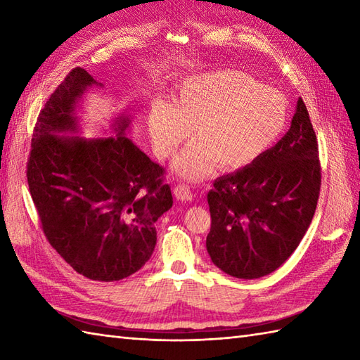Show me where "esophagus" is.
<instances>
[{"instance_id":"obj_1","label":"esophagus","mask_w":360,"mask_h":360,"mask_svg":"<svg viewBox=\"0 0 360 360\" xmlns=\"http://www.w3.org/2000/svg\"><path fill=\"white\" fill-rule=\"evenodd\" d=\"M173 195H174L176 200H179V201H192L193 200L192 190H190V187L186 186V184L176 186L173 188Z\"/></svg>"}]
</instances>
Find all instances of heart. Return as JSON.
<instances>
[{
    "instance_id": "heart-1",
    "label": "heart",
    "mask_w": 360,
    "mask_h": 360,
    "mask_svg": "<svg viewBox=\"0 0 360 360\" xmlns=\"http://www.w3.org/2000/svg\"><path fill=\"white\" fill-rule=\"evenodd\" d=\"M289 110L285 96L238 70L193 75L179 83L170 103L150 106L147 127L158 158L174 156L193 128V143L176 159L174 172L202 179L213 167L246 168L271 150L285 133Z\"/></svg>"
}]
</instances>
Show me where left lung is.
<instances>
[{
  "label": "left lung",
  "mask_w": 360,
  "mask_h": 360,
  "mask_svg": "<svg viewBox=\"0 0 360 360\" xmlns=\"http://www.w3.org/2000/svg\"><path fill=\"white\" fill-rule=\"evenodd\" d=\"M320 182L317 137L300 97L290 128L271 150L213 182L205 240L213 264L244 280L278 269L308 231Z\"/></svg>",
  "instance_id": "left-lung-1"
}]
</instances>
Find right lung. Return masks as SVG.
<instances>
[{
    "instance_id": "right-lung-1",
    "label": "right lung",
    "mask_w": 360,
    "mask_h": 360,
    "mask_svg": "<svg viewBox=\"0 0 360 360\" xmlns=\"http://www.w3.org/2000/svg\"><path fill=\"white\" fill-rule=\"evenodd\" d=\"M101 85L75 68L38 114L27 184L51 246L74 271L97 281L137 272L156 246L160 215L173 205L164 168L128 139V116L112 137L82 139L75 116L88 88ZM102 86V85H101Z\"/></svg>"
}]
</instances>
